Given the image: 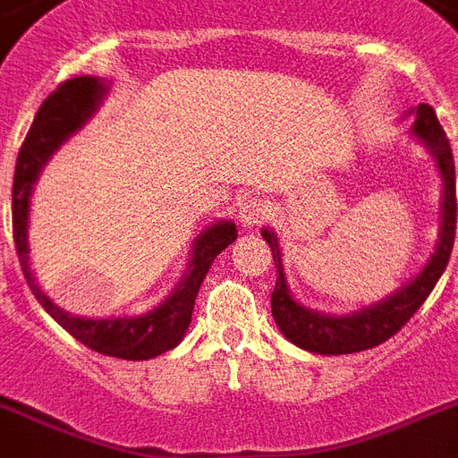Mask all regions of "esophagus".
Returning a JSON list of instances; mask_svg holds the SVG:
<instances>
[{"mask_svg": "<svg viewBox=\"0 0 458 458\" xmlns=\"http://www.w3.org/2000/svg\"><path fill=\"white\" fill-rule=\"evenodd\" d=\"M267 203L259 201V199H248V201L241 206V213H238V220H241V225L245 226V229H252V226L262 225L264 220H267Z\"/></svg>", "mask_w": 458, "mask_h": 458, "instance_id": "obj_1", "label": "esophagus"}]
</instances>
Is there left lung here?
I'll list each match as a JSON object with an SVG mask.
<instances>
[{"label": "left lung", "mask_w": 458, "mask_h": 458, "mask_svg": "<svg viewBox=\"0 0 458 458\" xmlns=\"http://www.w3.org/2000/svg\"><path fill=\"white\" fill-rule=\"evenodd\" d=\"M411 112L417 114L411 133L417 135L426 149L436 157L442 177L440 236H437L436 250L424 269L414 276V281L395 290L386 300L365 306L360 311L344 313V316L313 311V309L301 306L290 294L288 281L283 274L278 238H276L274 229H262V236L274 252L276 269H278L276 271L278 274L276 288L271 293V316L285 339H290L300 349L320 353V356H344V353H358V351L379 346L417 313V309L424 304L447 267L456 233V175L452 147H449L447 135L442 131L440 121L430 105H419V107L410 109V114Z\"/></svg>", "instance_id": "8db88e82"}]
</instances>
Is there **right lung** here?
I'll return each mask as SVG.
<instances>
[{
	"mask_svg": "<svg viewBox=\"0 0 458 458\" xmlns=\"http://www.w3.org/2000/svg\"><path fill=\"white\" fill-rule=\"evenodd\" d=\"M107 86L96 77H77L60 84L47 100L41 102L39 112L34 116L28 138L18 152L16 173H13V241L21 259L22 274L30 290L37 297L47 313L55 323L67 330L74 339L98 351L102 356L123 358V360H149L165 351L175 349L182 342L184 332L191 323V311L199 288L206 278L210 264L226 245L236 241V225L220 220L203 229L191 245L189 267L182 281L168 294L164 304L152 311L133 316V318H79L63 311L47 293L37 285L30 271V245H28V220H30V194L39 177L41 168L47 165L51 154L58 149L72 133H77L86 121L100 107Z\"/></svg>",
	"mask_w": 458,
	"mask_h": 458,
	"instance_id": "right-lung-1",
	"label": "right lung"
}]
</instances>
